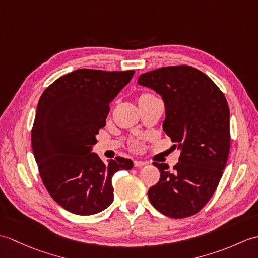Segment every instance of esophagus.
I'll use <instances>...</instances> for the list:
<instances>
[{"label":"esophagus","instance_id":"esophagus-1","mask_svg":"<svg viewBox=\"0 0 258 258\" xmlns=\"http://www.w3.org/2000/svg\"><path fill=\"white\" fill-rule=\"evenodd\" d=\"M145 164L146 163L143 161H134V167H143Z\"/></svg>","mask_w":258,"mask_h":258}]
</instances>
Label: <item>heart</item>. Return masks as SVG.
Here are the masks:
<instances>
[{"instance_id": "heart-1", "label": "heart", "mask_w": 258, "mask_h": 258, "mask_svg": "<svg viewBox=\"0 0 258 258\" xmlns=\"http://www.w3.org/2000/svg\"><path fill=\"white\" fill-rule=\"evenodd\" d=\"M153 96H154V95L150 94V93H143V94H141V95L139 96V103L142 102V101H144V100H147V98H151V97H153Z\"/></svg>"}]
</instances>
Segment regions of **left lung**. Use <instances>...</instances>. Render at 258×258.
I'll list each match as a JSON object with an SVG mask.
<instances>
[{
    "label": "left lung",
    "mask_w": 258,
    "mask_h": 258,
    "mask_svg": "<svg viewBox=\"0 0 258 258\" xmlns=\"http://www.w3.org/2000/svg\"><path fill=\"white\" fill-rule=\"evenodd\" d=\"M138 82L162 95L166 111L163 130L180 150L172 171L167 164L153 163L161 177L149 189L150 202L168 217L195 215L215 193L228 158L225 95L205 73L188 65L151 71Z\"/></svg>",
    "instance_id": "8db88e82"
}]
</instances>
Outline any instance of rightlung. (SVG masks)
Instances as JSON below:
<instances>
[{
  "instance_id": "obj_1",
  "label": "right lung",
  "mask_w": 258,
  "mask_h": 258,
  "mask_svg": "<svg viewBox=\"0 0 258 258\" xmlns=\"http://www.w3.org/2000/svg\"><path fill=\"white\" fill-rule=\"evenodd\" d=\"M134 73L76 70L47 86L38 101L31 132L38 173L52 199L76 215H93L111 205L113 175L133 167L119 156L105 164L91 151L105 126L109 102Z\"/></svg>"
}]
</instances>
